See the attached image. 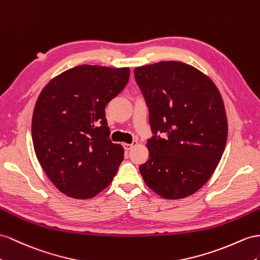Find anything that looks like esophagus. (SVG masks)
<instances>
[{"label": "esophagus", "mask_w": 260, "mask_h": 260, "mask_svg": "<svg viewBox=\"0 0 260 260\" xmlns=\"http://www.w3.org/2000/svg\"><path fill=\"white\" fill-rule=\"evenodd\" d=\"M138 144V142L137 141H134V142H133L132 144H124L123 146H124V148L126 149V150H129V149H132L133 147H135V146Z\"/></svg>", "instance_id": "34e87169"}]
</instances>
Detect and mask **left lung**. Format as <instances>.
<instances>
[{
  "label": "left lung",
  "mask_w": 260,
  "mask_h": 260,
  "mask_svg": "<svg viewBox=\"0 0 260 260\" xmlns=\"http://www.w3.org/2000/svg\"><path fill=\"white\" fill-rule=\"evenodd\" d=\"M134 73L155 134L146 144L148 160L139 166L144 182L164 199L192 196L210 180L228 141L221 93L210 77L181 61L136 67Z\"/></svg>",
  "instance_id": "obj_1"
}]
</instances>
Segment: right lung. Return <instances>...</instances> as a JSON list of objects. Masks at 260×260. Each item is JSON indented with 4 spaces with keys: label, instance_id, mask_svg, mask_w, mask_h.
<instances>
[{
    "label": "right lung",
    "instance_id": "right-lung-1",
    "mask_svg": "<svg viewBox=\"0 0 260 260\" xmlns=\"http://www.w3.org/2000/svg\"><path fill=\"white\" fill-rule=\"evenodd\" d=\"M129 68L81 64L52 78L31 118L39 165L67 197L85 200L109 187L124 159L110 141L105 106L127 84Z\"/></svg>",
    "mask_w": 260,
    "mask_h": 260
}]
</instances>
